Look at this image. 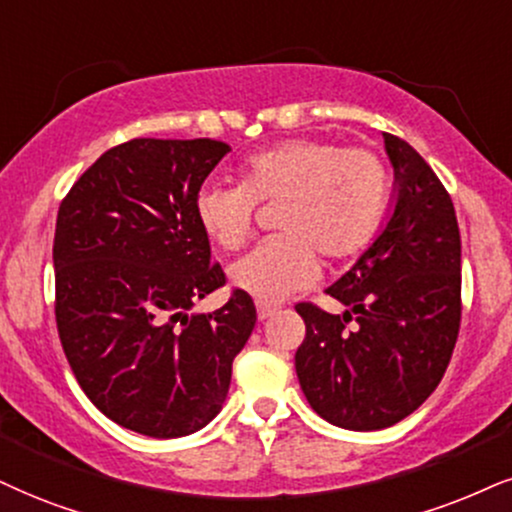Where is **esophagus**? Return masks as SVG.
I'll list each match as a JSON object with an SVG mask.
<instances>
[{"label":"esophagus","mask_w":512,"mask_h":512,"mask_svg":"<svg viewBox=\"0 0 512 512\" xmlns=\"http://www.w3.org/2000/svg\"><path fill=\"white\" fill-rule=\"evenodd\" d=\"M256 313H258V320H268L270 315L277 313V306L266 304V301H256Z\"/></svg>","instance_id":"obj_1"}]
</instances>
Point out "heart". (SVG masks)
I'll return each mask as SVG.
<instances>
[{
  "label": "heart",
  "mask_w": 512,
  "mask_h": 512,
  "mask_svg": "<svg viewBox=\"0 0 512 512\" xmlns=\"http://www.w3.org/2000/svg\"><path fill=\"white\" fill-rule=\"evenodd\" d=\"M242 185L208 182L194 197L201 230L220 249H239L254 225L256 201H282L277 232L230 268L239 292L266 304L311 285L320 251L330 261L370 242L389 204V173L368 149L327 140H287L256 151L239 168Z\"/></svg>",
  "instance_id": "b5f03b06"
}]
</instances>
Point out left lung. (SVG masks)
Segmentation results:
<instances>
[{
    "label": "left lung",
    "instance_id": "8db88e82",
    "mask_svg": "<svg viewBox=\"0 0 512 512\" xmlns=\"http://www.w3.org/2000/svg\"><path fill=\"white\" fill-rule=\"evenodd\" d=\"M394 194L382 230L325 292L342 315L299 304L306 339L296 377L320 418L353 432L396 425L449 368L460 327V232L427 161L382 132Z\"/></svg>",
    "mask_w": 512,
    "mask_h": 512
}]
</instances>
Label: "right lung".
Returning <instances> with one entry per match:
<instances>
[{
  "mask_svg": "<svg viewBox=\"0 0 512 512\" xmlns=\"http://www.w3.org/2000/svg\"><path fill=\"white\" fill-rule=\"evenodd\" d=\"M227 151L218 140L118 144L56 216L61 346L94 406L144 437H187L216 418L256 325L239 289L218 311H194L225 285L194 197Z\"/></svg>",
  "mask_w": 512,
  "mask_h": 512,
  "instance_id": "1",
  "label": "right lung"
}]
</instances>
